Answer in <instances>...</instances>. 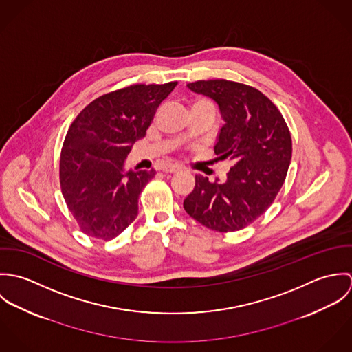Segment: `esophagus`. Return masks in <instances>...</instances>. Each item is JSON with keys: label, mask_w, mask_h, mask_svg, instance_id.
<instances>
[{"label": "esophagus", "mask_w": 352, "mask_h": 352, "mask_svg": "<svg viewBox=\"0 0 352 352\" xmlns=\"http://www.w3.org/2000/svg\"><path fill=\"white\" fill-rule=\"evenodd\" d=\"M180 169H182V166H179V165H164L161 168V170L165 173H175V172H179Z\"/></svg>", "instance_id": "34e87169"}]
</instances>
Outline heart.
Listing matches in <instances>:
<instances>
[{
  "mask_svg": "<svg viewBox=\"0 0 352 352\" xmlns=\"http://www.w3.org/2000/svg\"><path fill=\"white\" fill-rule=\"evenodd\" d=\"M197 102H206V104H210V102H207V101H197Z\"/></svg>",
  "mask_w": 352,
  "mask_h": 352,
  "instance_id": "heart-1",
  "label": "heart"
}]
</instances>
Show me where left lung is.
I'll use <instances>...</instances> for the list:
<instances>
[{
    "label": "left lung",
    "instance_id": "1",
    "mask_svg": "<svg viewBox=\"0 0 352 352\" xmlns=\"http://www.w3.org/2000/svg\"><path fill=\"white\" fill-rule=\"evenodd\" d=\"M187 87L218 105L225 123L214 151L232 168L223 183L197 175L184 210L208 229L240 230L263 215L282 188L293 151L290 131L274 102L250 85L210 80Z\"/></svg>",
    "mask_w": 352,
    "mask_h": 352
}]
</instances>
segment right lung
I'll return each instance as SVG.
<instances>
[{"label":"right lung","mask_w":352,"mask_h":352,"mask_svg":"<svg viewBox=\"0 0 352 352\" xmlns=\"http://www.w3.org/2000/svg\"><path fill=\"white\" fill-rule=\"evenodd\" d=\"M176 85L140 84L107 94L72 123L59 179L65 201L87 236L112 240L137 218L138 198L155 170L126 169V158Z\"/></svg>","instance_id":"add662e5"}]
</instances>
